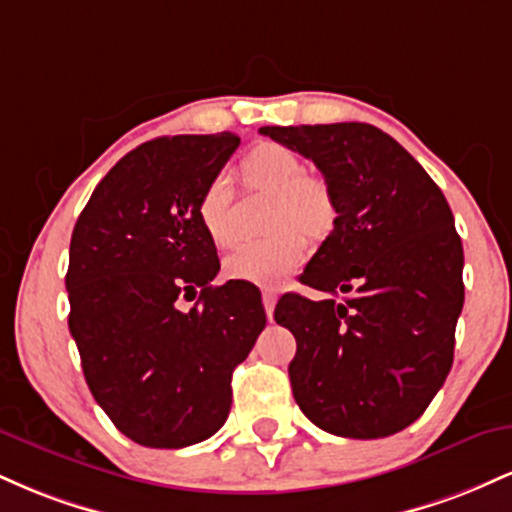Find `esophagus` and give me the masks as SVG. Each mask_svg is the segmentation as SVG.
<instances>
[{"label": "esophagus", "instance_id": "obj_1", "mask_svg": "<svg viewBox=\"0 0 512 512\" xmlns=\"http://www.w3.org/2000/svg\"><path fill=\"white\" fill-rule=\"evenodd\" d=\"M262 303H264V310H267V317L272 320L274 305H276V293L274 291H262Z\"/></svg>", "mask_w": 512, "mask_h": 512}]
</instances>
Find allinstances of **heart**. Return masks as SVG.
Here are the masks:
<instances>
[{
    "instance_id": "obj_1",
    "label": "heart",
    "mask_w": 512,
    "mask_h": 512,
    "mask_svg": "<svg viewBox=\"0 0 512 512\" xmlns=\"http://www.w3.org/2000/svg\"><path fill=\"white\" fill-rule=\"evenodd\" d=\"M243 178L252 190L272 192L276 204L272 228L276 236L240 245L226 257L223 269L231 279L250 281L264 289H279L303 267L308 257V236H322L332 226L334 204L325 180L305 173L298 154L281 144H260L240 163ZM197 216L204 233L216 248L236 243L233 226V182L226 173L214 175L204 187L197 204ZM301 227L300 232L297 228Z\"/></svg>"
}]
</instances>
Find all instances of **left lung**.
<instances>
[{
	"mask_svg": "<svg viewBox=\"0 0 512 512\" xmlns=\"http://www.w3.org/2000/svg\"><path fill=\"white\" fill-rule=\"evenodd\" d=\"M260 132L320 168L337 211L301 274L325 298L284 293L274 310L296 337L293 397L334 436H392L424 414L452 366L464 303L452 211L419 161L366 122Z\"/></svg>",
	"mask_w": 512,
	"mask_h": 512,
	"instance_id": "1",
	"label": "left lung"
}]
</instances>
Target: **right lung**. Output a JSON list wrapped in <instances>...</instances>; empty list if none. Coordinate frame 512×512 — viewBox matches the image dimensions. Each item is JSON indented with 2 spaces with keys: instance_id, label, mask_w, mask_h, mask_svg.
Returning a JSON list of instances; mask_svg holds the SVG:
<instances>
[{
  "instance_id": "1",
  "label": "right lung",
  "mask_w": 512,
  "mask_h": 512,
  "mask_svg": "<svg viewBox=\"0 0 512 512\" xmlns=\"http://www.w3.org/2000/svg\"><path fill=\"white\" fill-rule=\"evenodd\" d=\"M240 139H151L110 168L69 245V332L93 399L146 448L214 436L231 375L267 325L250 281L211 286L221 264L197 204ZM182 300H195L182 311Z\"/></svg>"
}]
</instances>
